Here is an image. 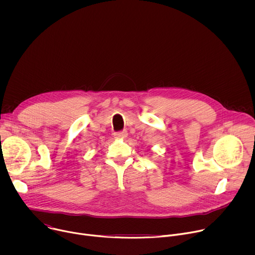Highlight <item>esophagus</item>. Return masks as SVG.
Instances as JSON below:
<instances>
[{"instance_id":"34e87169","label":"esophagus","mask_w":255,"mask_h":255,"mask_svg":"<svg viewBox=\"0 0 255 255\" xmlns=\"http://www.w3.org/2000/svg\"><path fill=\"white\" fill-rule=\"evenodd\" d=\"M127 135H128V133H127L126 130H123V131L114 133V136H115V138H117V139H125V138L127 137Z\"/></svg>"}]
</instances>
